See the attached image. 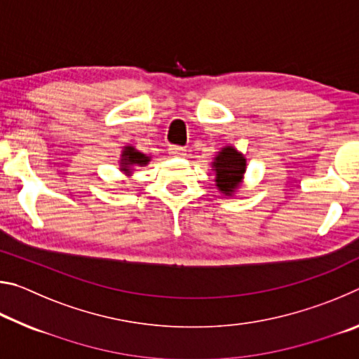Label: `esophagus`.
Masks as SVG:
<instances>
[{
    "instance_id": "34e87169",
    "label": "esophagus",
    "mask_w": 359,
    "mask_h": 359,
    "mask_svg": "<svg viewBox=\"0 0 359 359\" xmlns=\"http://www.w3.org/2000/svg\"><path fill=\"white\" fill-rule=\"evenodd\" d=\"M169 155H172V156H185L187 155V149L177 147V145H172V147H169Z\"/></svg>"
}]
</instances>
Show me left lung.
Segmentation results:
<instances>
[{
	"label": "left lung",
	"mask_w": 359,
	"mask_h": 359,
	"mask_svg": "<svg viewBox=\"0 0 359 359\" xmlns=\"http://www.w3.org/2000/svg\"><path fill=\"white\" fill-rule=\"evenodd\" d=\"M210 168L215 174L217 190L223 196L233 198L244 184L247 158L233 145H223L214 155V160L210 161Z\"/></svg>",
	"instance_id": "obj_1"
}]
</instances>
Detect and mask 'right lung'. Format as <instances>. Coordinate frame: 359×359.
Returning a JSON list of instances; mask_svg holds the SVG:
<instances>
[{
	"label": "right lung",
	"mask_w": 359,
	"mask_h": 359,
	"mask_svg": "<svg viewBox=\"0 0 359 359\" xmlns=\"http://www.w3.org/2000/svg\"><path fill=\"white\" fill-rule=\"evenodd\" d=\"M150 161H151V156L145 155L141 150H137L133 144H126L125 147L121 149L118 169L125 177H131V175L136 172L137 168L147 166Z\"/></svg>",
	"instance_id": "add662e5"
}]
</instances>
